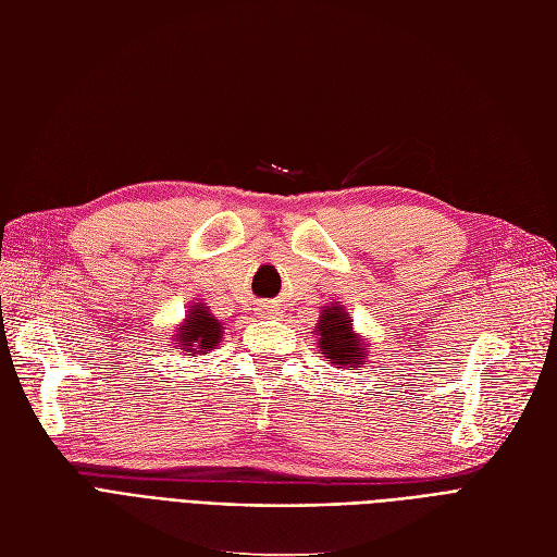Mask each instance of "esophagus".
I'll list each match as a JSON object with an SVG mask.
<instances>
[{
  "instance_id": "34e87169",
  "label": "esophagus",
  "mask_w": 557,
  "mask_h": 557,
  "mask_svg": "<svg viewBox=\"0 0 557 557\" xmlns=\"http://www.w3.org/2000/svg\"><path fill=\"white\" fill-rule=\"evenodd\" d=\"M273 312H275V310H273ZM273 312H268V314H271V317H273Z\"/></svg>"
}]
</instances>
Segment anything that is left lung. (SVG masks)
Listing matches in <instances>:
<instances>
[{
    "instance_id": "obj_1",
    "label": "left lung",
    "mask_w": 557,
    "mask_h": 557,
    "mask_svg": "<svg viewBox=\"0 0 557 557\" xmlns=\"http://www.w3.org/2000/svg\"><path fill=\"white\" fill-rule=\"evenodd\" d=\"M319 347L321 354H326V358L335 366H358L361 368L368 356L358 343V335L351 331L349 324V314L343 308H326L324 314L319 319Z\"/></svg>"
}]
</instances>
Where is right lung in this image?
I'll list each match as a JSON object with an SVG mask.
<instances>
[{
    "instance_id": "right-lung-1",
    "label": "right lung",
    "mask_w": 557,
    "mask_h": 557,
    "mask_svg": "<svg viewBox=\"0 0 557 557\" xmlns=\"http://www.w3.org/2000/svg\"><path fill=\"white\" fill-rule=\"evenodd\" d=\"M175 337L177 339H173V343L177 347H183L185 351L206 354V351L214 349V345L220 343L222 324L206 308L196 305L191 314L185 319V326L177 329Z\"/></svg>"
}]
</instances>
